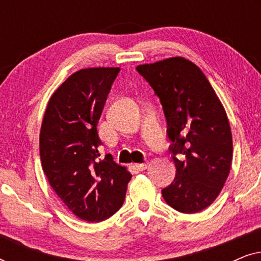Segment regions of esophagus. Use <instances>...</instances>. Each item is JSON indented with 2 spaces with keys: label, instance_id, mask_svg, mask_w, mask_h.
<instances>
[{
  "label": "esophagus",
  "instance_id": "34e87169",
  "mask_svg": "<svg viewBox=\"0 0 261 261\" xmlns=\"http://www.w3.org/2000/svg\"><path fill=\"white\" fill-rule=\"evenodd\" d=\"M133 167L137 171H145L147 169V164H135Z\"/></svg>",
  "mask_w": 261,
  "mask_h": 261
}]
</instances>
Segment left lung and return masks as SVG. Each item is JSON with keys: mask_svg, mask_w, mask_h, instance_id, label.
I'll use <instances>...</instances> for the list:
<instances>
[{"mask_svg": "<svg viewBox=\"0 0 261 261\" xmlns=\"http://www.w3.org/2000/svg\"><path fill=\"white\" fill-rule=\"evenodd\" d=\"M163 106L169 151L176 177L162 194L184 214L215 201L229 174L233 140L227 114L204 73L190 60L174 57L137 66Z\"/></svg>", "mask_w": 261, "mask_h": 261, "instance_id": "obj_1", "label": "left lung"}]
</instances>
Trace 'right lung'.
Segmentation results:
<instances>
[{"mask_svg": "<svg viewBox=\"0 0 261 261\" xmlns=\"http://www.w3.org/2000/svg\"><path fill=\"white\" fill-rule=\"evenodd\" d=\"M119 67L84 69L49 98L40 130L42 170L59 198L81 220L99 222L123 204L132 174L112 154L99 158L97 123Z\"/></svg>", "mask_w": 261, "mask_h": 261, "instance_id": "1", "label": "right lung"}]
</instances>
